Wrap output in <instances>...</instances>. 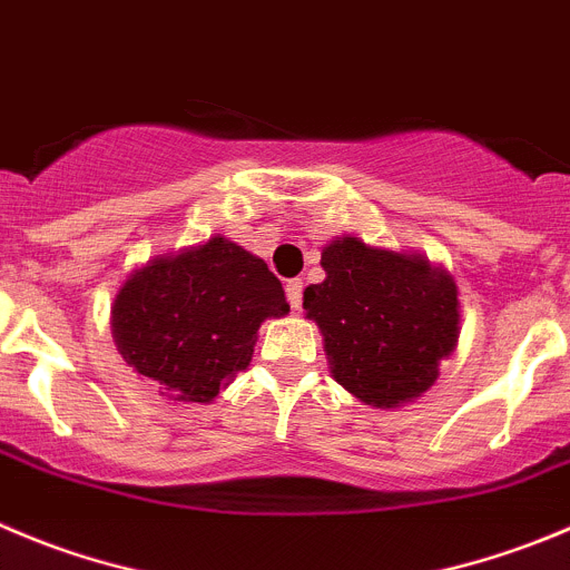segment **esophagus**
<instances>
[{
  "mask_svg": "<svg viewBox=\"0 0 570 570\" xmlns=\"http://www.w3.org/2000/svg\"><path fill=\"white\" fill-rule=\"evenodd\" d=\"M302 291H305V282H302V279H288V282H285V296H288L291 307H299L302 305Z\"/></svg>",
  "mask_w": 570,
  "mask_h": 570,
  "instance_id": "1",
  "label": "esophagus"
}]
</instances>
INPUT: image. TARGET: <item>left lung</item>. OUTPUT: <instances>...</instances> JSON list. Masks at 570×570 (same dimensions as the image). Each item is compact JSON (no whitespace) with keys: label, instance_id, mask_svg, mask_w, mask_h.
Segmentation results:
<instances>
[{"label":"left lung","instance_id":"left-lung-1","mask_svg":"<svg viewBox=\"0 0 570 570\" xmlns=\"http://www.w3.org/2000/svg\"><path fill=\"white\" fill-rule=\"evenodd\" d=\"M324 282L305 288L335 381L375 409L416 400L456 350L459 291L422 254L338 237L322 252Z\"/></svg>","mask_w":570,"mask_h":570}]
</instances>
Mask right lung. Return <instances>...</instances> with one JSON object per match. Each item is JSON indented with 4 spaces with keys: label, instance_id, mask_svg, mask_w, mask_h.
Segmentation results:
<instances>
[{
    "label": "right lung",
    "instance_id": "1",
    "mask_svg": "<svg viewBox=\"0 0 570 570\" xmlns=\"http://www.w3.org/2000/svg\"><path fill=\"white\" fill-rule=\"evenodd\" d=\"M291 311L259 257L215 235L134 271L111 305L122 361L178 403H209L252 363L265 318Z\"/></svg>",
    "mask_w": 570,
    "mask_h": 570
}]
</instances>
